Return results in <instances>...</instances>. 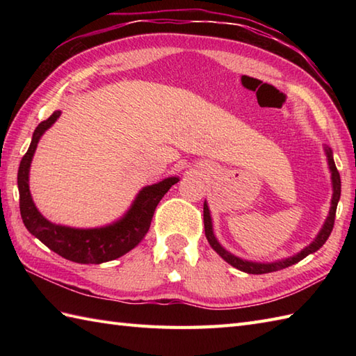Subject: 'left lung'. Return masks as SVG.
I'll return each instance as SVG.
<instances>
[{
  "mask_svg": "<svg viewBox=\"0 0 356 356\" xmlns=\"http://www.w3.org/2000/svg\"><path fill=\"white\" fill-rule=\"evenodd\" d=\"M326 153H327V159H329V168L332 171V182H334V197H332V208H330V213L326 223H324L323 229L320 231L318 236L312 241L311 245L307 248H305L303 251L300 254L291 257V259H286L282 261H275V263H252V261H246V260H241L238 257L229 254L228 251H225V249L218 245V241L214 237V232H213V225H211V216H209V209L207 203H203V225H205V236L209 241L211 248L214 249V251L222 257L225 261H228L231 266L237 268L243 272H248V274H268V272H275L280 269H284V268H289L292 264L298 263L300 260H303L305 257H307L309 254H312L315 251H318V249L326 243V240L329 238L332 229H334V223H335V214H337V205H338V200H339V195H341V179H339V172L335 166L334 162V156H332V151L330 148L326 147Z\"/></svg>",
  "mask_w": 356,
  "mask_h": 356,
  "instance_id": "1",
  "label": "left lung"
}]
</instances>
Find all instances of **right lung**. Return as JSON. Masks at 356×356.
Listing matches in <instances>:
<instances>
[{
	"mask_svg": "<svg viewBox=\"0 0 356 356\" xmlns=\"http://www.w3.org/2000/svg\"><path fill=\"white\" fill-rule=\"evenodd\" d=\"M59 115H61V111H55L49 119L42 120L36 127L27 153L21 159L18 170V190L22 222L32 236L40 238L53 252L67 260L81 264H99L115 260L131 251L145 237L157 203L174 184L179 182V179L170 177L143 188L127 216L111 226H105V228L99 229H73L50 223L38 213L32 197H30L29 168L38 140H40L42 133L51 127V124H55Z\"/></svg>",
	"mask_w": 356,
	"mask_h": 356,
	"instance_id": "right-lung-1",
	"label": "right lung"
}]
</instances>
